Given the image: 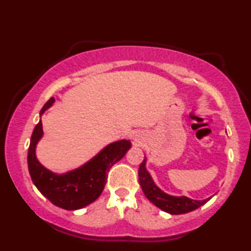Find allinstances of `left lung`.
<instances>
[{
	"mask_svg": "<svg viewBox=\"0 0 251 251\" xmlns=\"http://www.w3.org/2000/svg\"><path fill=\"white\" fill-rule=\"evenodd\" d=\"M138 176H139V184L142 186V190L144 194L146 195V198L152 202L154 205H156L157 208H160L161 210L168 212L171 215H181L186 214V212L193 211L199 207H201L202 204H204L207 200H192V199L187 197H173L164 193L163 191H161L159 187L154 184V181L149 174V171L146 170V156L145 159L139 166L138 170Z\"/></svg>",
	"mask_w": 251,
	"mask_h": 251,
	"instance_id": "left-lung-1",
	"label": "left lung"
}]
</instances>
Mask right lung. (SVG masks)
<instances>
[{
    "instance_id": "right-lung-1",
    "label": "right lung",
    "mask_w": 251,
    "mask_h": 251,
    "mask_svg": "<svg viewBox=\"0 0 251 251\" xmlns=\"http://www.w3.org/2000/svg\"><path fill=\"white\" fill-rule=\"evenodd\" d=\"M53 102L54 98L51 97L41 109L40 115L51 107ZM42 136V121L40 120L32 133L27 155L30 178L37 190L51 203L66 210H77L97 200L105 187L109 169L131 147L130 140L122 139L112 143L82 167L70 173L57 175L44 168L36 159L35 149Z\"/></svg>"
}]
</instances>
